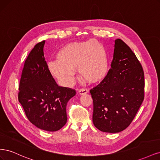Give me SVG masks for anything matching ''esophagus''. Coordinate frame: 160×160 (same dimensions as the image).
Listing matches in <instances>:
<instances>
[{"mask_svg": "<svg viewBox=\"0 0 160 160\" xmlns=\"http://www.w3.org/2000/svg\"><path fill=\"white\" fill-rule=\"evenodd\" d=\"M89 92V90L88 89H85V88H82V89H80L79 90V93L80 95H85V94H87Z\"/></svg>", "mask_w": 160, "mask_h": 160, "instance_id": "obj_1", "label": "esophagus"}]
</instances>
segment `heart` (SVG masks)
I'll return each mask as SVG.
<instances>
[{"label": "heart", "instance_id": "1", "mask_svg": "<svg viewBox=\"0 0 160 160\" xmlns=\"http://www.w3.org/2000/svg\"><path fill=\"white\" fill-rule=\"evenodd\" d=\"M57 59L49 62L48 70L64 85L72 83L76 69L81 78L90 83L102 81L109 72L107 52L95 40L68 43L58 51Z\"/></svg>", "mask_w": 160, "mask_h": 160}]
</instances>
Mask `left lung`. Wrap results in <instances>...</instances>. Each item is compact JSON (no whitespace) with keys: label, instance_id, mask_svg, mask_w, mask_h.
Masks as SVG:
<instances>
[{"label":"left lung","instance_id":"obj_1","mask_svg":"<svg viewBox=\"0 0 160 160\" xmlns=\"http://www.w3.org/2000/svg\"><path fill=\"white\" fill-rule=\"evenodd\" d=\"M111 69L90 90L93 122L101 132L118 133L132 122L144 99V72L135 53L122 39L115 41Z\"/></svg>","mask_w":160,"mask_h":160}]
</instances>
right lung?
<instances>
[{
  "label": "right lung",
  "mask_w": 160,
  "mask_h": 160,
  "mask_svg": "<svg viewBox=\"0 0 160 160\" xmlns=\"http://www.w3.org/2000/svg\"><path fill=\"white\" fill-rule=\"evenodd\" d=\"M45 42L37 43L27 58L18 98L33 125L42 130L56 132L67 122V103L76 91L57 84L48 70L43 52Z\"/></svg>",
  "instance_id": "1"
}]
</instances>
